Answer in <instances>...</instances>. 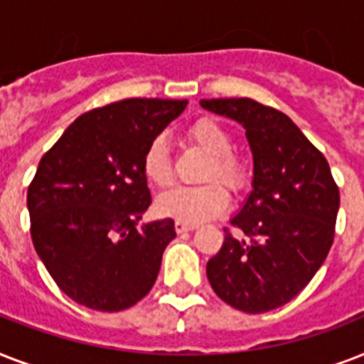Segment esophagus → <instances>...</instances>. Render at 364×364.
<instances>
[{"label":"esophagus","mask_w":364,"mask_h":364,"mask_svg":"<svg viewBox=\"0 0 364 364\" xmlns=\"http://www.w3.org/2000/svg\"><path fill=\"white\" fill-rule=\"evenodd\" d=\"M194 225H185V223H176V232L177 234H185V232H193Z\"/></svg>","instance_id":"obj_1"}]
</instances>
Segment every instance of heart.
Returning a JSON list of instances; mask_svg holds the SVG:
<instances>
[{"mask_svg": "<svg viewBox=\"0 0 364 364\" xmlns=\"http://www.w3.org/2000/svg\"><path fill=\"white\" fill-rule=\"evenodd\" d=\"M188 141L210 154L204 181L200 187H173L156 198V211L162 217L185 225H200L221 215L228 208V191L240 193L249 181L245 160L232 153V136L215 119H200L187 130ZM143 173L154 187H168L173 179L170 153L162 137H154L143 154ZM221 181L225 185L218 183Z\"/></svg>", "mask_w": 364, "mask_h": 364, "instance_id": "obj_1", "label": "heart"}]
</instances>
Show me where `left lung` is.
Here are the masks:
<instances>
[{
  "label": "left lung",
  "instance_id": "obj_1",
  "mask_svg": "<svg viewBox=\"0 0 364 364\" xmlns=\"http://www.w3.org/2000/svg\"><path fill=\"white\" fill-rule=\"evenodd\" d=\"M245 128L253 191L205 266L217 296L245 314L293 300L316 276L334 240L340 193L327 159L285 113L251 98L202 100Z\"/></svg>",
  "mask_w": 364,
  "mask_h": 364
}]
</instances>
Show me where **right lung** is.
I'll use <instances>...</instances> for the list:
<instances>
[{
	"mask_svg": "<svg viewBox=\"0 0 364 364\" xmlns=\"http://www.w3.org/2000/svg\"><path fill=\"white\" fill-rule=\"evenodd\" d=\"M187 100L130 98L68 126L28 187L31 242L62 291L98 311L130 308L153 289L171 219L141 225L151 205L143 154Z\"/></svg>",
	"mask_w": 364,
	"mask_h": 364,
	"instance_id": "obj_1",
	"label": "right lung"
}]
</instances>
